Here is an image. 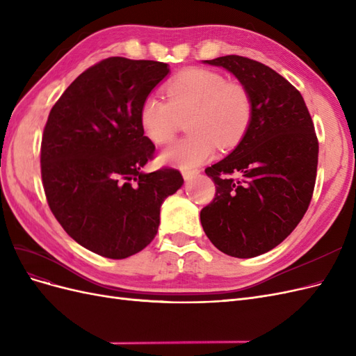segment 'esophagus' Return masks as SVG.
Returning <instances> with one entry per match:
<instances>
[{
    "label": "esophagus",
    "mask_w": 356,
    "mask_h": 356,
    "mask_svg": "<svg viewBox=\"0 0 356 356\" xmlns=\"http://www.w3.org/2000/svg\"><path fill=\"white\" fill-rule=\"evenodd\" d=\"M197 175H199V170L197 169H184V170H182V177H184L186 181H190V179H193L195 177H197Z\"/></svg>",
    "instance_id": "1"
}]
</instances>
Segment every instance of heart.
<instances>
[{
    "label": "heart",
    "mask_w": 356,
    "mask_h": 356,
    "mask_svg": "<svg viewBox=\"0 0 356 356\" xmlns=\"http://www.w3.org/2000/svg\"><path fill=\"white\" fill-rule=\"evenodd\" d=\"M168 99L148 96L139 111V123L149 141L165 145L174 139L181 120L190 136L160 154L161 163L191 169L213 157L217 144L232 148L241 143L252 117V99L245 86L229 83L224 75L190 68L166 86Z\"/></svg>",
    "instance_id": "b5f03b06"
}]
</instances>
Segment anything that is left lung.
Here are the masks:
<instances>
[{
	"instance_id": "1",
	"label": "left lung",
	"mask_w": 356,
	"mask_h": 356,
	"mask_svg": "<svg viewBox=\"0 0 356 356\" xmlns=\"http://www.w3.org/2000/svg\"><path fill=\"white\" fill-rule=\"evenodd\" d=\"M204 63L245 86L252 117L238 147L204 169L217 190L200 222L221 252L257 257L286 239L309 208L319 152L315 126L301 93L264 63L238 55ZM234 171L239 180L225 177Z\"/></svg>"
}]
</instances>
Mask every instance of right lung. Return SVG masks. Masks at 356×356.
Segmentation results:
<instances>
[{"mask_svg":"<svg viewBox=\"0 0 356 356\" xmlns=\"http://www.w3.org/2000/svg\"><path fill=\"white\" fill-rule=\"evenodd\" d=\"M169 72L168 63L108 58L86 70L49 114L41 178L49 207L71 238L122 260L154 239L160 207L182 186L179 170L145 174L154 144L139 111Z\"/></svg>","mask_w":356,"mask_h":356,"instance_id":"add662e5","label":"right lung"}]
</instances>
